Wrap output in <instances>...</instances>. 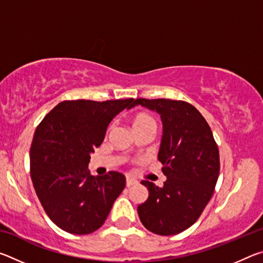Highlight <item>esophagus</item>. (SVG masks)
<instances>
[{"label": "esophagus", "instance_id": "1", "mask_svg": "<svg viewBox=\"0 0 263 263\" xmlns=\"http://www.w3.org/2000/svg\"><path fill=\"white\" fill-rule=\"evenodd\" d=\"M138 181L135 179H131V177H126V186H131L133 184H137Z\"/></svg>", "mask_w": 263, "mask_h": 263}]
</instances>
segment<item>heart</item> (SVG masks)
<instances>
[{"label": "heart", "instance_id": "heart-1", "mask_svg": "<svg viewBox=\"0 0 263 263\" xmlns=\"http://www.w3.org/2000/svg\"><path fill=\"white\" fill-rule=\"evenodd\" d=\"M132 127L133 131H139L142 128L152 127L157 130V123H155L154 118L151 117L149 115L146 114H138L132 118Z\"/></svg>", "mask_w": 263, "mask_h": 263}]
</instances>
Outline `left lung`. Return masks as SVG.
I'll use <instances>...</instances> for the list:
<instances>
[{"label":"left lung","mask_w":263,"mask_h":263,"mask_svg":"<svg viewBox=\"0 0 263 263\" xmlns=\"http://www.w3.org/2000/svg\"><path fill=\"white\" fill-rule=\"evenodd\" d=\"M136 105L155 111L161 118L158 159L167 177L162 186L141 181L148 198L138 205V215L155 234L181 233L195 224L212 197L219 176L218 146L201 112L186 102L138 99L131 108Z\"/></svg>","instance_id":"8db88e82"}]
</instances>
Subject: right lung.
Wrapping results in <instances>:
<instances>
[{"label":"right lung","instance_id":"obj_1","mask_svg":"<svg viewBox=\"0 0 263 263\" xmlns=\"http://www.w3.org/2000/svg\"><path fill=\"white\" fill-rule=\"evenodd\" d=\"M133 102H61L35 130L30 148L31 180L47 216L66 232L99 230L125 186L121 173L95 177L88 164L110 122Z\"/></svg>","mask_w":263,"mask_h":263}]
</instances>
